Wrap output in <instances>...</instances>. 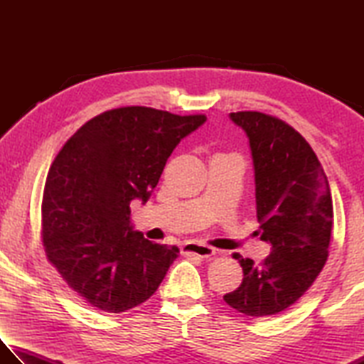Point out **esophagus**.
I'll return each mask as SVG.
<instances>
[{
  "label": "esophagus",
  "mask_w": 364,
  "mask_h": 364,
  "mask_svg": "<svg viewBox=\"0 0 364 364\" xmlns=\"http://www.w3.org/2000/svg\"><path fill=\"white\" fill-rule=\"evenodd\" d=\"M183 252L192 253V255H196V257L203 258V259H210L215 255V249H213V247L197 244V242H186L183 245Z\"/></svg>",
  "instance_id": "34e87169"
}]
</instances>
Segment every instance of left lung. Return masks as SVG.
<instances>
[{"instance_id":"8db88e82","label":"left lung","mask_w":364,"mask_h":364,"mask_svg":"<svg viewBox=\"0 0 364 364\" xmlns=\"http://www.w3.org/2000/svg\"><path fill=\"white\" fill-rule=\"evenodd\" d=\"M230 119L249 137L259 233L272 250L259 264L235 255L244 278L223 300L245 316L266 318L296 304L326 266L333 202L318 156L288 123L257 111Z\"/></svg>"}]
</instances>
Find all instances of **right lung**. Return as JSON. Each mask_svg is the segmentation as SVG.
<instances>
[{
    "mask_svg": "<svg viewBox=\"0 0 364 364\" xmlns=\"http://www.w3.org/2000/svg\"><path fill=\"white\" fill-rule=\"evenodd\" d=\"M205 122L202 114L117 107L84 123L54 158L42 202L45 253L89 305L128 311L164 280L180 250L134 231L129 203L150 198L175 146Z\"/></svg>",
    "mask_w": 364,
    "mask_h": 364,
    "instance_id": "right-lung-1",
    "label": "right lung"
}]
</instances>
